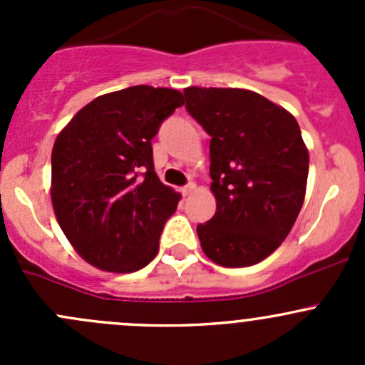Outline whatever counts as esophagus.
Listing matches in <instances>:
<instances>
[{
	"label": "esophagus",
	"mask_w": 365,
	"mask_h": 365,
	"mask_svg": "<svg viewBox=\"0 0 365 365\" xmlns=\"http://www.w3.org/2000/svg\"><path fill=\"white\" fill-rule=\"evenodd\" d=\"M194 190H196V183H194V182H189L185 187H182V194H183V196H190V194H192Z\"/></svg>",
	"instance_id": "obj_1"
}]
</instances>
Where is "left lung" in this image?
Here are the masks:
<instances>
[{
	"mask_svg": "<svg viewBox=\"0 0 365 365\" xmlns=\"http://www.w3.org/2000/svg\"><path fill=\"white\" fill-rule=\"evenodd\" d=\"M185 109L210 135L215 215L197 226L220 267H251L288 237L305 196L309 153L297 120L238 88L183 90Z\"/></svg>",
	"mask_w": 365,
	"mask_h": 365,
	"instance_id": "obj_1",
	"label": "left lung"
}]
</instances>
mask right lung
I'll return each mask as SVG.
<instances>
[{
  "instance_id": "right-lung-1",
  "label": "right lung",
  "mask_w": 365,
  "mask_h": 365,
  "mask_svg": "<svg viewBox=\"0 0 365 365\" xmlns=\"http://www.w3.org/2000/svg\"><path fill=\"white\" fill-rule=\"evenodd\" d=\"M183 104L178 90L125 88L84 106L54 143V213L79 256L101 270L145 268L178 206L160 182L152 139Z\"/></svg>"
}]
</instances>
